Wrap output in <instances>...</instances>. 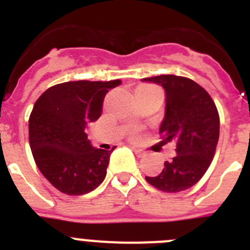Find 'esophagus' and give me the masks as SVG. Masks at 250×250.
Here are the masks:
<instances>
[{"instance_id": "34e87169", "label": "esophagus", "mask_w": 250, "mask_h": 250, "mask_svg": "<svg viewBox=\"0 0 250 250\" xmlns=\"http://www.w3.org/2000/svg\"><path fill=\"white\" fill-rule=\"evenodd\" d=\"M131 149L134 150V152H135V154H136V155H138V156H140V158H143V156L146 155V151H144V150L139 149V147L131 146Z\"/></svg>"}]
</instances>
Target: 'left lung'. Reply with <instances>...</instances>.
<instances>
[{
  "instance_id": "8db88e82",
  "label": "left lung",
  "mask_w": 250,
  "mask_h": 250,
  "mask_svg": "<svg viewBox=\"0 0 250 250\" xmlns=\"http://www.w3.org/2000/svg\"><path fill=\"white\" fill-rule=\"evenodd\" d=\"M165 90V114L159 131L163 143L175 141L176 156L165 161L146 182L165 193L187 190L199 182L210 165L219 140V114L210 95L195 81L175 75L146 77Z\"/></svg>"
}]
</instances>
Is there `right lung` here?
I'll return each instance as SVG.
<instances>
[{"mask_svg":"<svg viewBox=\"0 0 250 250\" xmlns=\"http://www.w3.org/2000/svg\"><path fill=\"white\" fill-rule=\"evenodd\" d=\"M112 81H68L46 90L28 120L30 146L37 167L61 193L83 195L106 176L112 150L96 149L85 127L98 120Z\"/></svg>","mask_w":250,"mask_h":250,"instance_id":"obj_1","label":"right lung"}]
</instances>
